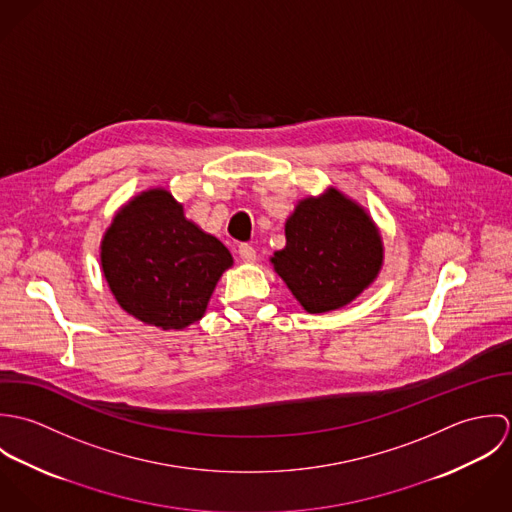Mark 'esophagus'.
Here are the masks:
<instances>
[{"instance_id":"34e87169","label":"esophagus","mask_w":512,"mask_h":512,"mask_svg":"<svg viewBox=\"0 0 512 512\" xmlns=\"http://www.w3.org/2000/svg\"><path fill=\"white\" fill-rule=\"evenodd\" d=\"M238 256L246 264H254L256 262V250L250 244H240L238 246Z\"/></svg>"}]
</instances>
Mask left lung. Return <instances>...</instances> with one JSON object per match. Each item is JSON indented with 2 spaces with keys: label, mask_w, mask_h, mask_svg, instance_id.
<instances>
[{
  "label": "left lung",
  "mask_w": 512,
  "mask_h": 512,
  "mask_svg": "<svg viewBox=\"0 0 512 512\" xmlns=\"http://www.w3.org/2000/svg\"><path fill=\"white\" fill-rule=\"evenodd\" d=\"M384 248L365 209L337 189L297 203L286 220V248L272 264L309 313L351 303L376 280Z\"/></svg>",
  "instance_id": "obj_1"
}]
</instances>
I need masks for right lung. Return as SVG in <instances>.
Returning a JSON list of instances; mask_svg holds the SVG:
<instances>
[{"label":"right lung","mask_w":512,"mask_h":512,"mask_svg":"<svg viewBox=\"0 0 512 512\" xmlns=\"http://www.w3.org/2000/svg\"><path fill=\"white\" fill-rule=\"evenodd\" d=\"M100 262L120 307L167 331L205 315L232 256L219 238L185 219L169 191L149 189L116 213L100 244Z\"/></svg>","instance_id":"1"}]
</instances>
